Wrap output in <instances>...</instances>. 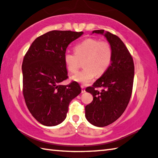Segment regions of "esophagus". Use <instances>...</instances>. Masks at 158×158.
I'll list each match as a JSON object with an SVG mask.
<instances>
[{"label":"esophagus","mask_w":158,"mask_h":158,"mask_svg":"<svg viewBox=\"0 0 158 158\" xmlns=\"http://www.w3.org/2000/svg\"><path fill=\"white\" fill-rule=\"evenodd\" d=\"M81 93H85V88H84V85H81Z\"/></svg>","instance_id":"1"}]
</instances>
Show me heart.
Returning <instances> with one entry per match:
<instances>
[{"instance_id": "heart-1", "label": "heart", "mask_w": 158, "mask_h": 158, "mask_svg": "<svg viewBox=\"0 0 158 158\" xmlns=\"http://www.w3.org/2000/svg\"><path fill=\"white\" fill-rule=\"evenodd\" d=\"M74 54L65 53L64 56L66 68L71 73H76L84 60V68L72 77L74 81L87 84L97 74L101 76L106 71L111 63L113 51L108 41L88 38L74 48Z\"/></svg>"}]
</instances>
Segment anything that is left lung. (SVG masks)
<instances>
[{
    "label": "left lung",
    "mask_w": 158,
    "mask_h": 158,
    "mask_svg": "<svg viewBox=\"0 0 158 158\" xmlns=\"http://www.w3.org/2000/svg\"><path fill=\"white\" fill-rule=\"evenodd\" d=\"M104 30L93 33L104 34L113 51L111 63L106 71L85 89L93 100L85 106V116L90 123L105 127L116 121L125 111L132 95L135 65L133 58L121 39ZM98 87H102L99 92Z\"/></svg>",
    "instance_id": "obj_1"
}]
</instances>
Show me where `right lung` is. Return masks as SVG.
Segmentation results:
<instances>
[{
    "label": "right lung",
    "instance_id": "1",
    "mask_svg": "<svg viewBox=\"0 0 158 158\" xmlns=\"http://www.w3.org/2000/svg\"><path fill=\"white\" fill-rule=\"evenodd\" d=\"M84 33L52 31L35 40L22 63L23 95L35 118L46 126L65 119L69 102L80 94L79 84L60 83L68 78L64 61L67 47Z\"/></svg>",
    "mask_w": 158,
    "mask_h": 158
}]
</instances>
